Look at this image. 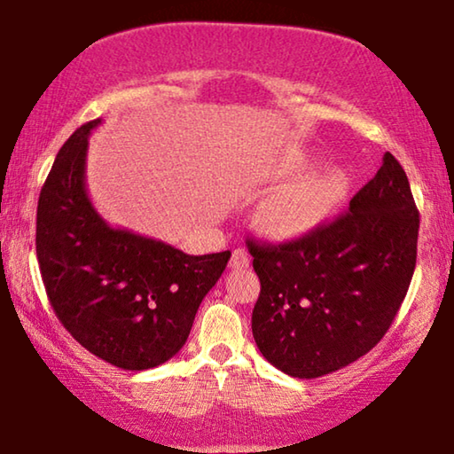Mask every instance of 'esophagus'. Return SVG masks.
Returning <instances> with one entry per match:
<instances>
[{"label": "esophagus", "instance_id": "obj_1", "mask_svg": "<svg viewBox=\"0 0 454 454\" xmlns=\"http://www.w3.org/2000/svg\"><path fill=\"white\" fill-rule=\"evenodd\" d=\"M250 262V256L245 248H234L232 259H230V267L232 269H247Z\"/></svg>", "mask_w": 454, "mask_h": 454}]
</instances>
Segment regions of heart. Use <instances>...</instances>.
<instances>
[{
    "label": "heart",
    "mask_w": 454,
    "mask_h": 454,
    "mask_svg": "<svg viewBox=\"0 0 454 454\" xmlns=\"http://www.w3.org/2000/svg\"><path fill=\"white\" fill-rule=\"evenodd\" d=\"M312 167L303 154L283 157L270 168L273 179L297 177ZM348 192V181L340 168H322L281 187L262 207L261 220L275 239H300L314 230L340 206Z\"/></svg>",
    "instance_id": "heart-1"
}]
</instances>
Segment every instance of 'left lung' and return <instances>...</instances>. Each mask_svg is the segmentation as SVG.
Wrapping results in <instances>:
<instances>
[{
    "instance_id": "obj_1",
    "label": "left lung",
    "mask_w": 454,
    "mask_h": 454,
    "mask_svg": "<svg viewBox=\"0 0 454 454\" xmlns=\"http://www.w3.org/2000/svg\"><path fill=\"white\" fill-rule=\"evenodd\" d=\"M420 214L391 153L347 214L301 239H248L261 294L253 336L283 373L314 379L367 355L387 333L416 269Z\"/></svg>"
}]
</instances>
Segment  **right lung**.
<instances>
[{"instance_id":"right-lung-1","label":"right lung","mask_w":454,"mask_h":454,"mask_svg":"<svg viewBox=\"0 0 454 454\" xmlns=\"http://www.w3.org/2000/svg\"><path fill=\"white\" fill-rule=\"evenodd\" d=\"M99 121L71 134L40 189L36 256L54 314L81 347L145 371L184 347L230 250L193 256L107 224L85 187L87 138Z\"/></svg>"}]
</instances>
